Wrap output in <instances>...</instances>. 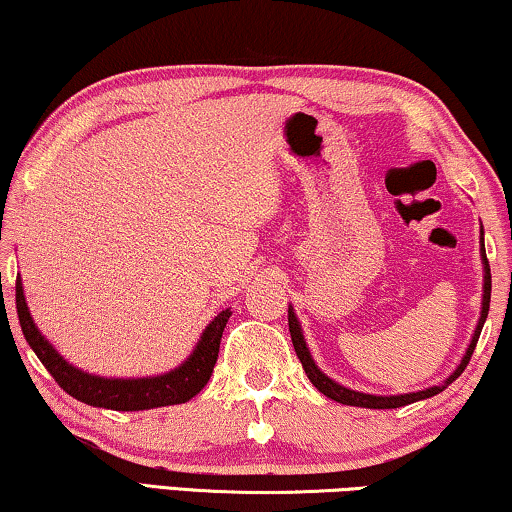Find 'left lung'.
Wrapping results in <instances>:
<instances>
[{
	"label": "left lung",
	"mask_w": 512,
	"mask_h": 512,
	"mask_svg": "<svg viewBox=\"0 0 512 512\" xmlns=\"http://www.w3.org/2000/svg\"><path fill=\"white\" fill-rule=\"evenodd\" d=\"M480 259H482V308H480L478 325H475L471 343L464 352L462 362L457 364V369L452 371L441 385L424 387V390L408 392V394H390V397H383V394L357 392V390H350V387H345L341 383H336V380H331L327 373H322L318 369V364H315L311 350H308V345H306L301 322L297 318V313H294V308L290 306V308H287V325H290L294 352H297V357H299L301 366H304L308 380H311V383L318 387V390L325 394V397L334 399L338 403H345V406H359V408H378V410L380 408H401V406H408V403H415V401H422V399H429V397H436V394H441L445 387L452 385L459 376H462V371L466 369V364H469V359H471L473 350H475V343H478V338H480L482 325H485L487 313H489V297H492V273H489V262H487V255H485V234H482V229H480Z\"/></svg>",
	"instance_id": "8db88e82"
}]
</instances>
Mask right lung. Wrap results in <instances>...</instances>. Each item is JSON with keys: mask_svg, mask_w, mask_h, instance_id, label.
<instances>
[{"mask_svg": "<svg viewBox=\"0 0 512 512\" xmlns=\"http://www.w3.org/2000/svg\"><path fill=\"white\" fill-rule=\"evenodd\" d=\"M16 308L27 343L37 352L41 364L55 378V383L74 399L88 403V406L111 410H150L174 406V403H185L192 397H197L206 387L208 378L213 373V366L218 362L222 331H225L229 315H232V308H225V311L215 315L206 325V329L201 331L190 357L183 364H178L176 369L146 378H104L69 364L53 348V343L41 334V329L34 325L30 308H27L20 276L16 280Z\"/></svg>", "mask_w": 512, "mask_h": 512, "instance_id": "add662e5", "label": "right lung"}]
</instances>
